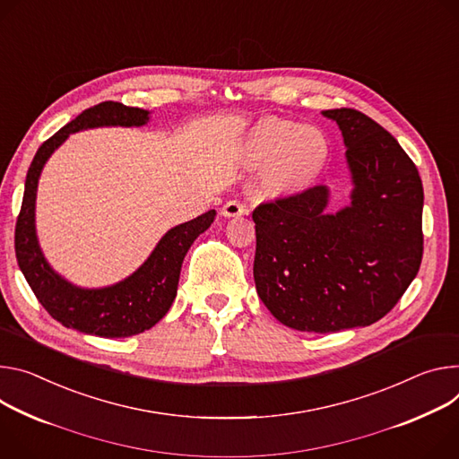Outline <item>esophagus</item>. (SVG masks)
Returning <instances> with one entry per match:
<instances>
[{"mask_svg":"<svg viewBox=\"0 0 459 459\" xmlns=\"http://www.w3.org/2000/svg\"><path fill=\"white\" fill-rule=\"evenodd\" d=\"M221 214H223L225 218H239V216L248 214V206H247L245 203H241V201L232 199V201H227V203L223 204Z\"/></svg>","mask_w":459,"mask_h":459,"instance_id":"obj_1","label":"esophagus"}]
</instances>
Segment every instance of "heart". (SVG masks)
I'll list each match as a JSON object with an SVG mask.
<instances>
[{
    "label": "heart",
    "mask_w": 459,
    "mask_h": 459,
    "mask_svg": "<svg viewBox=\"0 0 459 459\" xmlns=\"http://www.w3.org/2000/svg\"><path fill=\"white\" fill-rule=\"evenodd\" d=\"M329 144L315 126H299L283 118H265L247 141V155L255 164L271 165V183L289 188L315 176L327 159Z\"/></svg>",
    "instance_id": "heart-1"
}]
</instances>
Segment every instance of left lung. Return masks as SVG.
Wrapping results in <instances>:
<instances>
[{"instance_id": "1", "label": "left lung", "mask_w": 459, "mask_h": 459, "mask_svg": "<svg viewBox=\"0 0 459 459\" xmlns=\"http://www.w3.org/2000/svg\"><path fill=\"white\" fill-rule=\"evenodd\" d=\"M348 146L351 204L327 214V188L262 203L255 281L283 325L333 333L394 309L423 258V185L395 137L368 115L327 109Z\"/></svg>"}]
</instances>
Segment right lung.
I'll list each match as a JSON object with an SVG mask.
<instances>
[{
    "label": "right lung",
    "mask_w": 459,
    "mask_h": 459,
    "mask_svg": "<svg viewBox=\"0 0 459 459\" xmlns=\"http://www.w3.org/2000/svg\"><path fill=\"white\" fill-rule=\"evenodd\" d=\"M146 120L148 111L113 100L88 108L38 148L27 172L14 232L18 265L46 311L62 325L88 335L124 339L153 327L169 313L178 295L179 273L190 245L216 218V211H208L174 227L162 236L150 258L132 276L111 287L80 289L49 267L34 230L36 186L46 160L69 134L97 126H143Z\"/></svg>",
    "instance_id": "add662e5"
}]
</instances>
